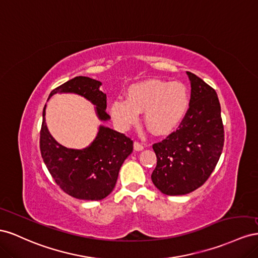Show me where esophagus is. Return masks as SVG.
Returning <instances> with one entry per match:
<instances>
[{
  "mask_svg": "<svg viewBox=\"0 0 258 258\" xmlns=\"http://www.w3.org/2000/svg\"><path fill=\"white\" fill-rule=\"evenodd\" d=\"M144 149V146L142 144H139L137 142L134 143V150L135 151H142Z\"/></svg>",
  "mask_w": 258,
  "mask_h": 258,
  "instance_id": "34e87169",
  "label": "esophagus"
}]
</instances>
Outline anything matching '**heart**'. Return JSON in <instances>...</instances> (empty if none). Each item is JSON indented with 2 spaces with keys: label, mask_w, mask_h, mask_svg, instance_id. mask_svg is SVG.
Returning a JSON list of instances; mask_svg holds the SVG:
<instances>
[{
  "label": "heart",
  "mask_w": 258,
  "mask_h": 258,
  "mask_svg": "<svg viewBox=\"0 0 258 258\" xmlns=\"http://www.w3.org/2000/svg\"><path fill=\"white\" fill-rule=\"evenodd\" d=\"M190 104L187 87L180 82L150 79L128 86L126 99H114L110 105L115 124L122 130L138 121L144 112L146 127L154 135H166L185 119Z\"/></svg>",
  "instance_id": "b5f03b06"
}]
</instances>
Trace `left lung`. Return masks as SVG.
I'll use <instances>...</instances> for the list:
<instances>
[{"label": "left lung", "mask_w": 258, "mask_h": 258, "mask_svg": "<svg viewBox=\"0 0 258 258\" xmlns=\"http://www.w3.org/2000/svg\"><path fill=\"white\" fill-rule=\"evenodd\" d=\"M186 73L191 95L185 119L177 131L152 146L157 166L151 179L167 196L187 195L201 187L214 171L224 147V126L215 90L194 73Z\"/></svg>", "instance_id": "1"}]
</instances>
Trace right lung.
Returning a JSON list of instances; mask_svg holds the SVG:
<instances>
[{
	"label": "right lung",
	"mask_w": 258,
	"mask_h": 258,
	"mask_svg": "<svg viewBox=\"0 0 258 258\" xmlns=\"http://www.w3.org/2000/svg\"><path fill=\"white\" fill-rule=\"evenodd\" d=\"M101 82L87 77H76L55 88V94H76L95 106L98 120L107 122V96L100 91ZM43 109L40 149L51 177L66 194L80 200L98 201L111 194L120 168L133 152V142L105 125H99L94 141L83 149L67 148L50 135Z\"/></svg>",
	"instance_id": "right-lung-1"
}]
</instances>
